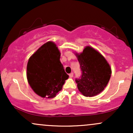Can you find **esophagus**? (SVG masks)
<instances>
[{
	"label": "esophagus",
	"mask_w": 133,
	"mask_h": 133,
	"mask_svg": "<svg viewBox=\"0 0 133 133\" xmlns=\"http://www.w3.org/2000/svg\"><path fill=\"white\" fill-rule=\"evenodd\" d=\"M69 77H73V76H74V73H73V72L70 73V74H69Z\"/></svg>",
	"instance_id": "1"
}]
</instances>
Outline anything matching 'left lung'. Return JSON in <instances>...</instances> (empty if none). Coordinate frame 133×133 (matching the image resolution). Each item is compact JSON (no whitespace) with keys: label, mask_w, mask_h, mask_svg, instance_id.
<instances>
[{"label":"left lung","mask_w":133,"mask_h":133,"mask_svg":"<svg viewBox=\"0 0 133 133\" xmlns=\"http://www.w3.org/2000/svg\"><path fill=\"white\" fill-rule=\"evenodd\" d=\"M75 55L82 71L81 78L76 79L79 91L86 97L97 95L104 89L110 79V65L98 51L90 46Z\"/></svg>","instance_id":"left-lung-1"}]
</instances>
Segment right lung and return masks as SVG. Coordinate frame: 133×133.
<instances>
[{
  "instance_id": "1",
  "label": "right lung",
  "mask_w": 133,
  "mask_h": 133,
  "mask_svg": "<svg viewBox=\"0 0 133 133\" xmlns=\"http://www.w3.org/2000/svg\"><path fill=\"white\" fill-rule=\"evenodd\" d=\"M61 53L53 42L42 45L30 56L27 65V78L37 95L53 98L69 78L60 61Z\"/></svg>"
}]
</instances>
